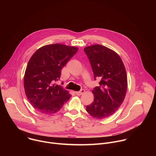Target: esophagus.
<instances>
[{
    "instance_id": "34e87169",
    "label": "esophagus",
    "mask_w": 156,
    "mask_h": 156,
    "mask_svg": "<svg viewBox=\"0 0 156 156\" xmlns=\"http://www.w3.org/2000/svg\"><path fill=\"white\" fill-rule=\"evenodd\" d=\"M84 90H81L80 91H76L75 92V94L77 95V96H81V94H83L84 93Z\"/></svg>"
}]
</instances>
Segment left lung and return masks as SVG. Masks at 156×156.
I'll list each match as a JSON object with an SVG mask.
<instances>
[{"label":"left lung","instance_id":"8db88e82","mask_svg":"<svg viewBox=\"0 0 156 156\" xmlns=\"http://www.w3.org/2000/svg\"><path fill=\"white\" fill-rule=\"evenodd\" d=\"M93 71L99 78V86L92 91L94 101L86 106L94 118L104 119L112 115L122 104L127 90V76L119 55L105 46L95 44L84 48Z\"/></svg>","mask_w":156,"mask_h":156}]
</instances>
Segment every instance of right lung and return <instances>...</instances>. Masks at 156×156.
Instances as JSON below:
<instances>
[{"label":"right lung","instance_id":"1","mask_svg":"<svg viewBox=\"0 0 156 156\" xmlns=\"http://www.w3.org/2000/svg\"><path fill=\"white\" fill-rule=\"evenodd\" d=\"M78 48L62 44H48L38 49L30 58L24 76V89L30 104L41 114H55L72 95L55 81L61 70Z\"/></svg>","mask_w":156,"mask_h":156}]
</instances>
